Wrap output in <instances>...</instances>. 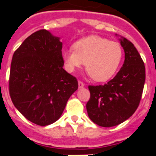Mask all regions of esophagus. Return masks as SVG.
I'll return each instance as SVG.
<instances>
[{"label": "esophagus", "mask_w": 156, "mask_h": 156, "mask_svg": "<svg viewBox=\"0 0 156 156\" xmlns=\"http://www.w3.org/2000/svg\"><path fill=\"white\" fill-rule=\"evenodd\" d=\"M83 87H84V83L82 81H78V88H83Z\"/></svg>", "instance_id": "esophagus-1"}]
</instances>
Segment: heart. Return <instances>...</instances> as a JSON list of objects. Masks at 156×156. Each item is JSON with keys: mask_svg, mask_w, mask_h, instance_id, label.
<instances>
[{"mask_svg": "<svg viewBox=\"0 0 156 156\" xmlns=\"http://www.w3.org/2000/svg\"><path fill=\"white\" fill-rule=\"evenodd\" d=\"M123 53V48L117 41L91 35L75 41L73 49L62 51V58L69 71L85 63L86 71L93 80L106 82L117 73Z\"/></svg>", "mask_w": 156, "mask_h": 156, "instance_id": "b5f03b06", "label": "heart"}]
</instances>
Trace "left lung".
Wrapping results in <instances>:
<instances>
[{
    "label": "left lung",
    "instance_id": "left-lung-1",
    "mask_svg": "<svg viewBox=\"0 0 156 156\" xmlns=\"http://www.w3.org/2000/svg\"><path fill=\"white\" fill-rule=\"evenodd\" d=\"M124 64L115 78L105 85L88 86L86 105L88 117L102 127H113L133 115L140 102L145 81V68L134 44L124 37Z\"/></svg>",
    "mask_w": 156,
    "mask_h": 156
}]
</instances>
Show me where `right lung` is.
<instances>
[{"mask_svg":"<svg viewBox=\"0 0 156 156\" xmlns=\"http://www.w3.org/2000/svg\"><path fill=\"white\" fill-rule=\"evenodd\" d=\"M62 43L45 29L32 33L12 57L9 93L13 105L33 124L46 126L61 117L78 88L62 68Z\"/></svg>","mask_w":156,"mask_h":156,"instance_id":"1","label":"right lung"}]
</instances>
